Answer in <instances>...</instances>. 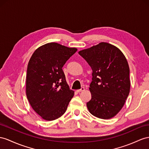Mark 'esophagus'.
<instances>
[{
    "instance_id": "1",
    "label": "esophagus",
    "mask_w": 149,
    "mask_h": 149,
    "mask_svg": "<svg viewBox=\"0 0 149 149\" xmlns=\"http://www.w3.org/2000/svg\"><path fill=\"white\" fill-rule=\"evenodd\" d=\"M84 90H85L84 87H81V89L77 90V93H80V92H82V91H84Z\"/></svg>"
}]
</instances>
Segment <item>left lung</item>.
<instances>
[{
    "label": "left lung",
    "instance_id": "obj_1",
    "mask_svg": "<svg viewBox=\"0 0 149 149\" xmlns=\"http://www.w3.org/2000/svg\"><path fill=\"white\" fill-rule=\"evenodd\" d=\"M79 54L93 70L87 102L89 112L99 118L109 119L119 112L130 88V68L123 53L115 46L101 42Z\"/></svg>",
    "mask_w": 149,
    "mask_h": 149
}]
</instances>
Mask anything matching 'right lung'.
<instances>
[{
  "label": "right lung",
  "instance_id": "obj_1",
  "mask_svg": "<svg viewBox=\"0 0 149 149\" xmlns=\"http://www.w3.org/2000/svg\"><path fill=\"white\" fill-rule=\"evenodd\" d=\"M77 50L49 43L36 49L29 61L26 96L33 109L45 120L62 116L74 96V91L67 84L62 67Z\"/></svg>",
  "mask_w": 149,
  "mask_h": 149
}]
</instances>
